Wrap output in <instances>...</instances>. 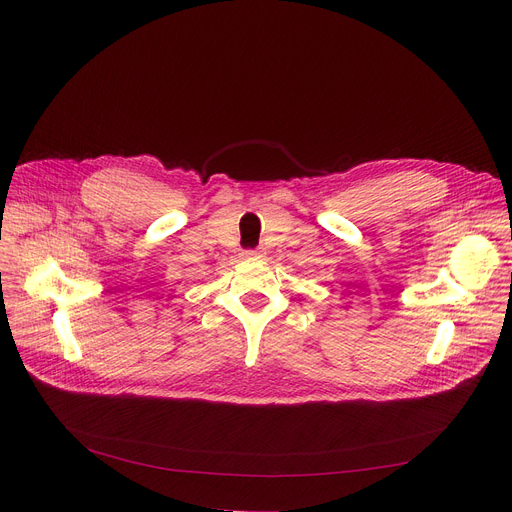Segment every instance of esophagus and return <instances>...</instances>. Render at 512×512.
I'll use <instances>...</instances> for the list:
<instances>
[{
	"instance_id": "34e87169",
	"label": "esophagus",
	"mask_w": 512,
	"mask_h": 512,
	"mask_svg": "<svg viewBox=\"0 0 512 512\" xmlns=\"http://www.w3.org/2000/svg\"><path fill=\"white\" fill-rule=\"evenodd\" d=\"M242 255H245L247 259H259V257H261V253H259V251H245Z\"/></svg>"
}]
</instances>
